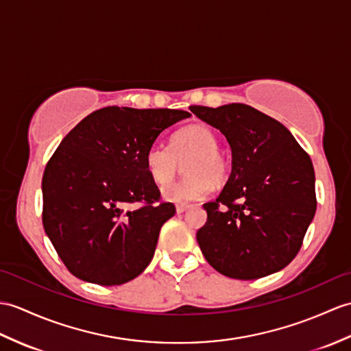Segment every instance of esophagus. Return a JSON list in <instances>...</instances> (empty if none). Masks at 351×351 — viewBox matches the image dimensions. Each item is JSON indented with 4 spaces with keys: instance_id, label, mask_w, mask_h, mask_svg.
Segmentation results:
<instances>
[{
    "instance_id": "34e87169",
    "label": "esophagus",
    "mask_w": 351,
    "mask_h": 351,
    "mask_svg": "<svg viewBox=\"0 0 351 351\" xmlns=\"http://www.w3.org/2000/svg\"><path fill=\"white\" fill-rule=\"evenodd\" d=\"M190 206L189 205H176V213L178 214H182V213H185L186 209H189Z\"/></svg>"
}]
</instances>
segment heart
I'll list each match as a JSON object with an SVG mask.
<instances>
[{"instance_id": "1", "label": "heart", "mask_w": 351, "mask_h": 351, "mask_svg": "<svg viewBox=\"0 0 351 351\" xmlns=\"http://www.w3.org/2000/svg\"><path fill=\"white\" fill-rule=\"evenodd\" d=\"M186 160L184 179L170 182L161 189L162 199L172 203H191L206 199L214 183L221 184L229 173V162L218 151V137L209 127L195 124L185 127L172 137L170 148L152 143L145 154V166L157 184H166L178 170V161Z\"/></svg>"}]
</instances>
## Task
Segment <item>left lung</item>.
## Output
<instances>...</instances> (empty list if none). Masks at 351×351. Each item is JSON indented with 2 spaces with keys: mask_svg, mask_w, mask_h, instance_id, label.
I'll return each instance as SVG.
<instances>
[{
  "mask_svg": "<svg viewBox=\"0 0 351 351\" xmlns=\"http://www.w3.org/2000/svg\"><path fill=\"white\" fill-rule=\"evenodd\" d=\"M190 110L221 132L232 148V173L215 202L199 247L229 278L256 280L286 267L311 224L315 175L311 158L281 122L248 104Z\"/></svg>",
  "mask_w": 351,
  "mask_h": 351,
  "instance_id": "left-lung-1",
  "label": "left lung"
}]
</instances>
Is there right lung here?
Returning <instances> with one entry per match:
<instances>
[{"label":"right lung","instance_id":"add662e5","mask_svg":"<svg viewBox=\"0 0 351 351\" xmlns=\"http://www.w3.org/2000/svg\"><path fill=\"white\" fill-rule=\"evenodd\" d=\"M190 117L112 106L93 112L62 138L43 173V227L73 275L119 286L151 263L175 206L160 202L145 154L162 130Z\"/></svg>","mask_w":351,"mask_h":351}]
</instances>
